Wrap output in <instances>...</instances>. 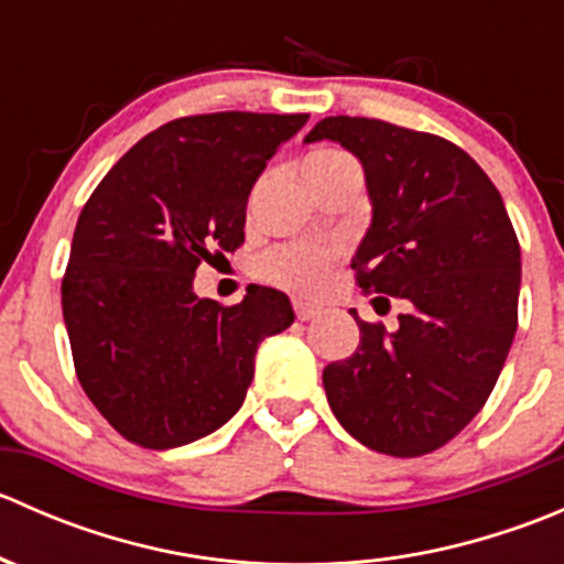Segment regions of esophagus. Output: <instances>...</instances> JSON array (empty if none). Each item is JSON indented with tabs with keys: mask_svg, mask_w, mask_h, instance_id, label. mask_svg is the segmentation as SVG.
<instances>
[{
	"mask_svg": "<svg viewBox=\"0 0 564 564\" xmlns=\"http://www.w3.org/2000/svg\"><path fill=\"white\" fill-rule=\"evenodd\" d=\"M294 314H297L300 322H311V318H316L318 314H322V308L314 303H308V300L294 297Z\"/></svg>",
	"mask_w": 564,
	"mask_h": 564,
	"instance_id": "34e87169",
	"label": "esophagus"
}]
</instances>
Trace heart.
<instances>
[{
	"label": "heart",
	"instance_id": "b5f03b06",
	"mask_svg": "<svg viewBox=\"0 0 564 564\" xmlns=\"http://www.w3.org/2000/svg\"><path fill=\"white\" fill-rule=\"evenodd\" d=\"M346 158L349 155H344L340 150L322 147V150H314L308 158H305L303 172H308V169L333 166V163L346 161ZM329 261H333V248L286 246L264 256V261H261V272L278 283H289V286L314 292V289L322 286L324 278H327Z\"/></svg>",
	"mask_w": 564,
	"mask_h": 564
}]
</instances>
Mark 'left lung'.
Wrapping results in <instances>:
<instances>
[{"mask_svg":"<svg viewBox=\"0 0 564 564\" xmlns=\"http://www.w3.org/2000/svg\"><path fill=\"white\" fill-rule=\"evenodd\" d=\"M360 161L371 226L351 270L406 303L395 329L357 318L360 346L322 373L338 423L377 453L447 445L491 395L519 324L521 248L502 196L451 141L382 119L327 117L305 144Z\"/></svg>","mask_w":564,"mask_h":564,"instance_id":"8db88e82","label":"left lung"}]
</instances>
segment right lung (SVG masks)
<instances>
[{"label": "right lung", "mask_w": 564, "mask_h": 564, "mask_svg": "<svg viewBox=\"0 0 564 564\" xmlns=\"http://www.w3.org/2000/svg\"><path fill=\"white\" fill-rule=\"evenodd\" d=\"M305 122L174 119L130 147L84 204L62 316L78 382L124 440L172 451L218 431L246 401L261 340L294 322L278 289H248L224 308L193 292V275L242 246L250 187Z\"/></svg>", "instance_id": "obj_1"}]
</instances>
